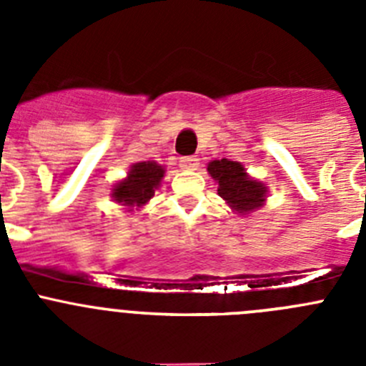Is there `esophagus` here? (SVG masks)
I'll return each mask as SVG.
<instances>
[{
  "label": "esophagus",
  "mask_w": 366,
  "mask_h": 366,
  "mask_svg": "<svg viewBox=\"0 0 366 366\" xmlns=\"http://www.w3.org/2000/svg\"><path fill=\"white\" fill-rule=\"evenodd\" d=\"M199 164V159L196 155H187V157H181L179 159V167L183 170H196Z\"/></svg>",
  "instance_id": "esophagus-1"
}]
</instances>
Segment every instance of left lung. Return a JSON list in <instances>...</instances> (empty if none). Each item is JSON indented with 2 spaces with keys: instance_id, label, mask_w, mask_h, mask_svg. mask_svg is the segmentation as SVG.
<instances>
[{
  "instance_id": "obj_1",
  "label": "left lung",
  "mask_w": 366,
  "mask_h": 366,
  "mask_svg": "<svg viewBox=\"0 0 366 366\" xmlns=\"http://www.w3.org/2000/svg\"><path fill=\"white\" fill-rule=\"evenodd\" d=\"M209 174L218 181V194L238 212H251L262 205L266 187L251 179L240 163L216 159L207 167Z\"/></svg>"
}]
</instances>
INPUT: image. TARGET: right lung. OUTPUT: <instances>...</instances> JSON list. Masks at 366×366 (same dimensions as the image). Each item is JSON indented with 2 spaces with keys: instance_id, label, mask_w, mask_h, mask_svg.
<instances>
[{
  "instance_id": "1",
  "label": "right lung",
  "mask_w": 366,
  "mask_h": 366,
  "mask_svg": "<svg viewBox=\"0 0 366 366\" xmlns=\"http://www.w3.org/2000/svg\"><path fill=\"white\" fill-rule=\"evenodd\" d=\"M163 167L154 161H143L132 167L128 177L113 189L115 202L128 207H141L154 196V190L159 187L163 179Z\"/></svg>"
}]
</instances>
